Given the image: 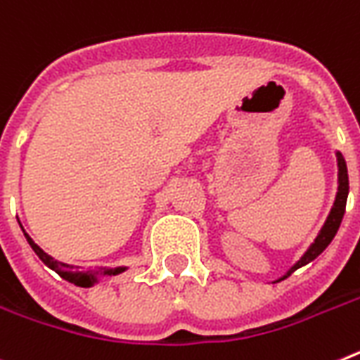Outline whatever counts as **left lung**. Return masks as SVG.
Listing matches in <instances>:
<instances>
[{
  "label": "left lung",
  "mask_w": 360,
  "mask_h": 360,
  "mask_svg": "<svg viewBox=\"0 0 360 360\" xmlns=\"http://www.w3.org/2000/svg\"><path fill=\"white\" fill-rule=\"evenodd\" d=\"M337 168H339V174H337V179H339L337 183H339V186H337V195H335L333 207H331V210H329L324 225H322L320 232L316 234L315 241L307 247V250L300 256V259H298L297 264L291 265L288 273L278 278L276 282H280V280H283V278H288L289 274L295 273L297 269L304 267V265H307L309 262H313L316 256L322 255V252L326 250V247H328L329 243H331V240L335 238L337 231H339L340 223H342L344 212H346V201H348V194H349L348 166H346L344 155L340 152H337Z\"/></svg>",
  "instance_id": "8db88e82"
}]
</instances>
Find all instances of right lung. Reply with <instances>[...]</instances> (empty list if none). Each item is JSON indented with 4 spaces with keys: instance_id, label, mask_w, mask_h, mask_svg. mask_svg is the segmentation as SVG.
<instances>
[{
    "instance_id": "obj_1",
    "label": "right lung",
    "mask_w": 360,
    "mask_h": 360,
    "mask_svg": "<svg viewBox=\"0 0 360 360\" xmlns=\"http://www.w3.org/2000/svg\"><path fill=\"white\" fill-rule=\"evenodd\" d=\"M21 231H23V226H21ZM23 236L27 238V241H29L31 249L36 252V256H38V258H40L47 267L53 269L54 273H58L63 280H68V282L75 283V285H86V288H91V285H95V283L98 282V278L101 276H115V274L124 273V271L128 269V267H115V269L101 267V271H96V273H82V271H78V267H75V265L63 264V262H58V259H54L51 255H47L40 245H36L34 241H32V238L29 236L25 231H23Z\"/></svg>"
}]
</instances>
